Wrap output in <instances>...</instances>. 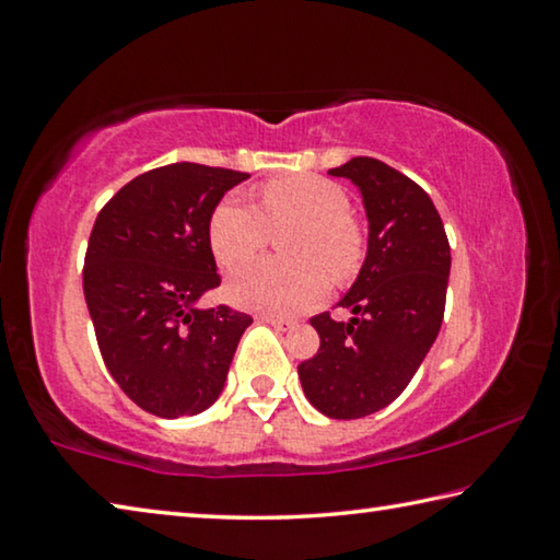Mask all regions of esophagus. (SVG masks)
Returning <instances> with one entry per match:
<instances>
[{
    "label": "esophagus",
    "mask_w": 560,
    "mask_h": 560,
    "mask_svg": "<svg viewBox=\"0 0 560 560\" xmlns=\"http://www.w3.org/2000/svg\"><path fill=\"white\" fill-rule=\"evenodd\" d=\"M259 320L273 326L277 330H293V328H296V320H289V318H281V316H271V314H259Z\"/></svg>",
    "instance_id": "1"
}]
</instances>
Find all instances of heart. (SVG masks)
<instances>
[{
	"label": "heart",
	"mask_w": 560,
	"mask_h": 560,
	"mask_svg": "<svg viewBox=\"0 0 560 560\" xmlns=\"http://www.w3.org/2000/svg\"><path fill=\"white\" fill-rule=\"evenodd\" d=\"M346 189L318 175L264 185L259 210L222 200L210 217V246L222 269H236L268 243L271 229L299 223L288 243L296 262H255L232 273L226 293L244 308L271 316L301 314L326 296L328 277L346 281L363 259V234L348 214Z\"/></svg>",
	"instance_id": "b5f03b06"
}]
</instances>
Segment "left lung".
Masks as SVG:
<instances>
[{
    "label": "left lung",
    "instance_id": "8db88e82",
    "mask_svg": "<svg viewBox=\"0 0 560 560\" xmlns=\"http://www.w3.org/2000/svg\"><path fill=\"white\" fill-rule=\"evenodd\" d=\"M363 195L368 254L338 301L353 318H311L320 348L299 365L308 402L334 420L390 405L412 381L440 334L450 281V242L430 195L375 158L328 170Z\"/></svg>",
    "mask_w": 560,
    "mask_h": 560
}]
</instances>
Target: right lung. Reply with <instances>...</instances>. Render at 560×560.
I'll return each mask as SVG.
<instances>
[{
	"instance_id": "1",
	"label": "right lung",
	"mask_w": 560,
	"mask_h": 560,
	"mask_svg": "<svg viewBox=\"0 0 560 560\" xmlns=\"http://www.w3.org/2000/svg\"><path fill=\"white\" fill-rule=\"evenodd\" d=\"M246 173L173 163L130 179L91 230L83 293L113 381L145 412L197 415L220 397L252 316L200 308L220 287L210 217Z\"/></svg>"
}]
</instances>
